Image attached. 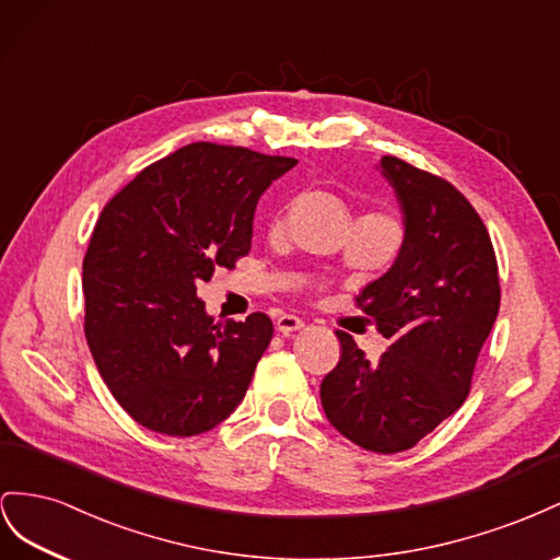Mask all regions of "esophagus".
I'll list each match as a JSON object with an SVG mask.
<instances>
[{"label": "esophagus", "mask_w": 560, "mask_h": 560, "mask_svg": "<svg viewBox=\"0 0 560 560\" xmlns=\"http://www.w3.org/2000/svg\"><path fill=\"white\" fill-rule=\"evenodd\" d=\"M302 326H305V322H302L300 316H293V314H283V316L277 318V330H279L281 335H285V338H289L291 332L300 330Z\"/></svg>", "instance_id": "34e87169"}]
</instances>
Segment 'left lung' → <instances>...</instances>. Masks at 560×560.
Returning a JSON list of instances; mask_svg holds the SVG:
<instances>
[{
    "label": "left lung",
    "mask_w": 560,
    "mask_h": 560,
    "mask_svg": "<svg viewBox=\"0 0 560 560\" xmlns=\"http://www.w3.org/2000/svg\"><path fill=\"white\" fill-rule=\"evenodd\" d=\"M375 168L396 195L404 242L357 300L392 345L371 363L338 332L342 357L322 382V406L345 439L392 455L465 404L500 312V277L483 220L448 180L396 156Z\"/></svg>",
    "instance_id": "8db88e82"
}]
</instances>
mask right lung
<instances>
[{
	"label": "right lung",
	"instance_id": "obj_1",
	"mask_svg": "<svg viewBox=\"0 0 560 560\" xmlns=\"http://www.w3.org/2000/svg\"><path fill=\"white\" fill-rule=\"evenodd\" d=\"M298 162L191 142L112 199L84 258V332L112 396L156 434L197 436L244 401L269 316L215 324L197 295L250 250L265 189Z\"/></svg>",
	"mask_w": 560,
	"mask_h": 560
}]
</instances>
